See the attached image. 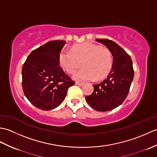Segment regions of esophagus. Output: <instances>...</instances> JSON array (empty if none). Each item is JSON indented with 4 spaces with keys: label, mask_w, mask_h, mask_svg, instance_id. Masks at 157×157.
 <instances>
[{
    "label": "esophagus",
    "mask_w": 157,
    "mask_h": 157,
    "mask_svg": "<svg viewBox=\"0 0 157 157\" xmlns=\"http://www.w3.org/2000/svg\"><path fill=\"white\" fill-rule=\"evenodd\" d=\"M75 85H78V86H82L83 85H84V84L83 83H80V82H75Z\"/></svg>",
    "instance_id": "34e87169"
}]
</instances>
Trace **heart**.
<instances>
[{
	"label": "heart",
	"mask_w": 157,
	"mask_h": 157,
	"mask_svg": "<svg viewBox=\"0 0 157 157\" xmlns=\"http://www.w3.org/2000/svg\"><path fill=\"white\" fill-rule=\"evenodd\" d=\"M59 63L65 71L73 74L79 81L100 80L105 78L111 71L113 57L111 51L101 45L85 42L76 45L71 51H63L59 56Z\"/></svg>",
	"instance_id": "b5f03b06"
}]
</instances>
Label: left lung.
I'll return each mask as SVG.
<instances>
[{
    "mask_svg": "<svg viewBox=\"0 0 157 157\" xmlns=\"http://www.w3.org/2000/svg\"><path fill=\"white\" fill-rule=\"evenodd\" d=\"M113 56L111 72L98 84L93 85L92 94L86 97L90 106L98 111H111L121 105L128 96L134 71L130 56L117 43L109 39H96Z\"/></svg>",
    "mask_w": 157,
    "mask_h": 157,
    "instance_id": "left-lung-1",
    "label": "left lung"
}]
</instances>
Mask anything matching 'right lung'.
I'll list each match as a JSON object with an SVG mask.
<instances>
[{
    "mask_svg": "<svg viewBox=\"0 0 157 157\" xmlns=\"http://www.w3.org/2000/svg\"><path fill=\"white\" fill-rule=\"evenodd\" d=\"M66 42L53 40L34 50L22 67V87L33 105L44 111L57 107L64 101L72 81L59 66V56Z\"/></svg>",
    "mask_w": 157,
    "mask_h": 157,
    "instance_id": "obj_1",
    "label": "right lung"
}]
</instances>
